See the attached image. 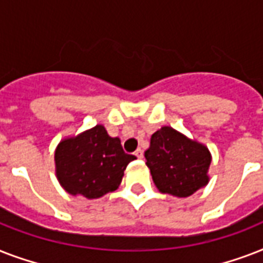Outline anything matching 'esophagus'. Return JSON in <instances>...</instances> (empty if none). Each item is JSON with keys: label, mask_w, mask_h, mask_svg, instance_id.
Wrapping results in <instances>:
<instances>
[{"label": "esophagus", "mask_w": 263, "mask_h": 263, "mask_svg": "<svg viewBox=\"0 0 263 263\" xmlns=\"http://www.w3.org/2000/svg\"><path fill=\"white\" fill-rule=\"evenodd\" d=\"M135 156L136 157H138V158H139V160H140V158H143V150H142V148H138V150H136V152H135Z\"/></svg>", "instance_id": "esophagus-1"}]
</instances>
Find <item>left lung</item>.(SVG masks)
I'll return each instance as SVG.
<instances>
[{"label":"left lung","instance_id":"left-lung-1","mask_svg":"<svg viewBox=\"0 0 263 263\" xmlns=\"http://www.w3.org/2000/svg\"><path fill=\"white\" fill-rule=\"evenodd\" d=\"M144 158L154 184L164 194L185 198L209 181L212 157L208 148L171 127L153 134Z\"/></svg>","mask_w":263,"mask_h":263}]
</instances>
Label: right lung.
I'll return each mask as SVG.
<instances>
[{"label": "right lung", "instance_id": "1", "mask_svg": "<svg viewBox=\"0 0 263 263\" xmlns=\"http://www.w3.org/2000/svg\"><path fill=\"white\" fill-rule=\"evenodd\" d=\"M135 158L102 125L63 140L54 154L57 177L64 190L87 199L117 190L127 165Z\"/></svg>", "mask_w": 263, "mask_h": 263}]
</instances>
